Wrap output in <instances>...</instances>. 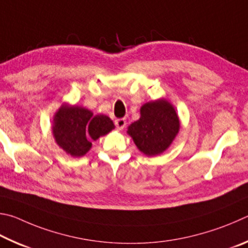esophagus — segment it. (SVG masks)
<instances>
[{"label": "esophagus", "instance_id": "obj_1", "mask_svg": "<svg viewBox=\"0 0 248 248\" xmlns=\"http://www.w3.org/2000/svg\"><path fill=\"white\" fill-rule=\"evenodd\" d=\"M115 125H116V128L119 129V131H122V129L125 127V125H126V120L117 119V120H115Z\"/></svg>", "mask_w": 248, "mask_h": 248}]
</instances>
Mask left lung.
Masks as SVG:
<instances>
[{
	"label": "left lung",
	"mask_w": 248,
	"mask_h": 248,
	"mask_svg": "<svg viewBox=\"0 0 248 248\" xmlns=\"http://www.w3.org/2000/svg\"><path fill=\"white\" fill-rule=\"evenodd\" d=\"M180 126L179 115L173 104L160 98L142 104L140 120L129 125L127 134L140 153L154 157L171 146Z\"/></svg>",
	"instance_id": "left-lung-1"
}]
</instances>
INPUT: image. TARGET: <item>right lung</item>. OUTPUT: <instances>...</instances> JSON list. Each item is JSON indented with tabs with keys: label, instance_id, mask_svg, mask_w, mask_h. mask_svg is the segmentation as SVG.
<instances>
[{
	"label": "right lung",
	"instance_id": "add662e5",
	"mask_svg": "<svg viewBox=\"0 0 248 248\" xmlns=\"http://www.w3.org/2000/svg\"><path fill=\"white\" fill-rule=\"evenodd\" d=\"M52 134L60 148L72 157L79 158L90 150L93 140L107 135L115 126L108 115L97 114L76 104L63 103L52 121Z\"/></svg>",
	"mask_w": 248,
	"mask_h": 248
}]
</instances>
